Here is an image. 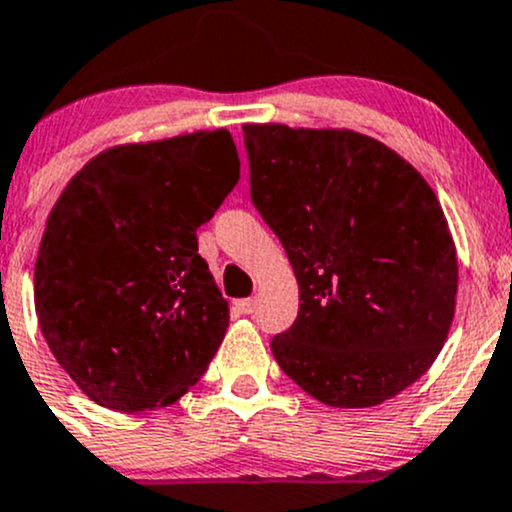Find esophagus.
<instances>
[{"label":"esophagus","mask_w":512,"mask_h":512,"mask_svg":"<svg viewBox=\"0 0 512 512\" xmlns=\"http://www.w3.org/2000/svg\"><path fill=\"white\" fill-rule=\"evenodd\" d=\"M235 308H238L240 313H252V311H255V299H240V301H235Z\"/></svg>","instance_id":"obj_1"}]
</instances>
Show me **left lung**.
Instances as JSON below:
<instances>
[{"label": "left lung", "mask_w": 512, "mask_h": 512, "mask_svg": "<svg viewBox=\"0 0 512 512\" xmlns=\"http://www.w3.org/2000/svg\"><path fill=\"white\" fill-rule=\"evenodd\" d=\"M243 140L252 206L299 282L274 359L325 406L389 401L428 372L457 306V247L435 192L350 128L245 123Z\"/></svg>", "instance_id": "obj_1"}]
</instances>
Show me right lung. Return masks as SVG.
<instances>
[{
  "mask_svg": "<svg viewBox=\"0 0 512 512\" xmlns=\"http://www.w3.org/2000/svg\"><path fill=\"white\" fill-rule=\"evenodd\" d=\"M238 177L218 128L106 148L58 196L33 301L53 357L97 406H172L209 369L230 313L196 228Z\"/></svg>",
  "mask_w": 512,
  "mask_h": 512,
  "instance_id": "1",
  "label": "right lung"
}]
</instances>
